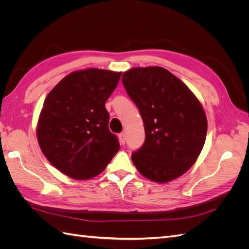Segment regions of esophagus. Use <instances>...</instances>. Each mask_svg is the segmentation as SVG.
<instances>
[{
	"label": "esophagus",
	"instance_id": "1",
	"mask_svg": "<svg viewBox=\"0 0 249 249\" xmlns=\"http://www.w3.org/2000/svg\"><path fill=\"white\" fill-rule=\"evenodd\" d=\"M118 137H119V141H120V143H122V144L124 145V143H125V140H126V138H125V133H124V132L120 133Z\"/></svg>",
	"mask_w": 249,
	"mask_h": 249
}]
</instances>
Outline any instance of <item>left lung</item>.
Segmentation results:
<instances>
[{"label": "left lung", "instance_id": "1", "mask_svg": "<svg viewBox=\"0 0 249 249\" xmlns=\"http://www.w3.org/2000/svg\"><path fill=\"white\" fill-rule=\"evenodd\" d=\"M123 84L143 120L145 140L132 154L142 176L165 183L196 161L207 136V117L184 83L160 66L124 72Z\"/></svg>", "mask_w": 249, "mask_h": 249}]
</instances>
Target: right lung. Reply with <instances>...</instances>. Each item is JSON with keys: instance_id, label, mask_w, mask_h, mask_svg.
<instances>
[{"instance_id": "obj_1", "label": "right lung", "mask_w": 249, "mask_h": 249, "mask_svg": "<svg viewBox=\"0 0 249 249\" xmlns=\"http://www.w3.org/2000/svg\"><path fill=\"white\" fill-rule=\"evenodd\" d=\"M122 72L88 69L73 71L48 94L37 139L43 155L64 175L88 179L105 170L119 149L105 108Z\"/></svg>"}]
</instances>
